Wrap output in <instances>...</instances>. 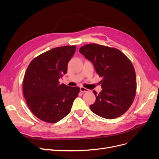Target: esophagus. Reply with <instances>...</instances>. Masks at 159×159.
Listing matches in <instances>:
<instances>
[{
	"instance_id": "1",
	"label": "esophagus",
	"mask_w": 159,
	"mask_h": 159,
	"mask_svg": "<svg viewBox=\"0 0 159 159\" xmlns=\"http://www.w3.org/2000/svg\"><path fill=\"white\" fill-rule=\"evenodd\" d=\"M80 90L81 92H86V91H89V89H88L84 87H80Z\"/></svg>"
}]
</instances>
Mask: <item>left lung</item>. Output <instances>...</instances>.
<instances>
[{"label": "left lung", "mask_w": 159, "mask_h": 159, "mask_svg": "<svg viewBox=\"0 0 159 159\" xmlns=\"http://www.w3.org/2000/svg\"><path fill=\"white\" fill-rule=\"evenodd\" d=\"M79 52L93 63L102 79V91L93 93L96 101L90 105L91 111L101 117L113 119L126 113L136 94L135 71L129 58L120 50L89 44L81 47Z\"/></svg>", "instance_id": "left-lung-1"}]
</instances>
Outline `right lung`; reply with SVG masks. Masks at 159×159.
<instances>
[{"label":"right lung","instance_id":"obj_1","mask_svg":"<svg viewBox=\"0 0 159 159\" xmlns=\"http://www.w3.org/2000/svg\"><path fill=\"white\" fill-rule=\"evenodd\" d=\"M75 51V46L57 47L29 64L23 80V93L30 110L39 119L55 123L70 112L80 88L61 84L58 80L67 73Z\"/></svg>","mask_w":159,"mask_h":159}]
</instances>
